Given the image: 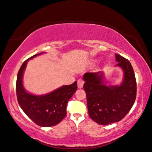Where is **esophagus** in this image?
<instances>
[{"instance_id":"obj_1","label":"esophagus","mask_w":152,"mask_h":152,"mask_svg":"<svg viewBox=\"0 0 152 152\" xmlns=\"http://www.w3.org/2000/svg\"><path fill=\"white\" fill-rule=\"evenodd\" d=\"M83 83H84V82H83L82 79H79L78 80V88L79 89L82 88L83 86Z\"/></svg>"}]
</instances>
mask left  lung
<instances>
[{
    "label": "left lung",
    "instance_id": "1",
    "mask_svg": "<svg viewBox=\"0 0 152 152\" xmlns=\"http://www.w3.org/2000/svg\"><path fill=\"white\" fill-rule=\"evenodd\" d=\"M124 78L120 85H107L104 73L86 72L83 84L89 115L97 124L105 125L118 122L130 111L137 95V82L133 67L127 59L115 54Z\"/></svg>",
    "mask_w": 152,
    "mask_h": 152
}]
</instances>
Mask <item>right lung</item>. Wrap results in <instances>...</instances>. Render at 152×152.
<instances>
[{
  "label": "right lung",
  "instance_id": "right-lung-1",
  "mask_svg": "<svg viewBox=\"0 0 152 152\" xmlns=\"http://www.w3.org/2000/svg\"><path fill=\"white\" fill-rule=\"evenodd\" d=\"M43 52L36 54L22 64L17 76L16 94L19 106L31 120L41 127L54 126L66 115V105L77 89V82L63 86L48 94L37 95L26 91L23 83V76L27 62Z\"/></svg>",
  "mask_w": 152,
  "mask_h": 152
}]
</instances>
